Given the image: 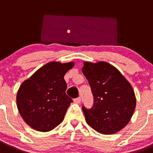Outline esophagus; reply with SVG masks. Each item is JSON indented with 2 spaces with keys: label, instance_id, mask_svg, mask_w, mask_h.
I'll use <instances>...</instances> for the list:
<instances>
[{
  "label": "esophagus",
  "instance_id": "esophagus-1",
  "mask_svg": "<svg viewBox=\"0 0 153 153\" xmlns=\"http://www.w3.org/2000/svg\"><path fill=\"white\" fill-rule=\"evenodd\" d=\"M81 98L80 97H78V98H76V99H75L74 100V102H75V103H78V104H79L80 102H81Z\"/></svg>",
  "mask_w": 153,
  "mask_h": 153
}]
</instances>
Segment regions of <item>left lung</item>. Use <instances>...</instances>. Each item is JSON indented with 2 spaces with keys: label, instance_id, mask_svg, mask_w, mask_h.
I'll return each instance as SVG.
<instances>
[{
  "label": "left lung",
  "instance_id": "8db88e82",
  "mask_svg": "<svg viewBox=\"0 0 153 153\" xmlns=\"http://www.w3.org/2000/svg\"><path fill=\"white\" fill-rule=\"evenodd\" d=\"M82 72L94 101L91 109L82 106L88 125L103 134H112L125 128L136 107L131 84L115 67L105 62H85Z\"/></svg>",
  "mask_w": 153,
  "mask_h": 153
}]
</instances>
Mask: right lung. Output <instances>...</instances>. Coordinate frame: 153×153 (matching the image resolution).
Masks as SVG:
<instances>
[{"mask_svg":"<svg viewBox=\"0 0 153 153\" xmlns=\"http://www.w3.org/2000/svg\"><path fill=\"white\" fill-rule=\"evenodd\" d=\"M73 66V62H48L20 85L16 95L17 108L28 126L47 132L63 121L72 102L65 94L64 75Z\"/></svg>","mask_w":153,"mask_h":153,"instance_id":"right-lung-1","label":"right lung"}]
</instances>
